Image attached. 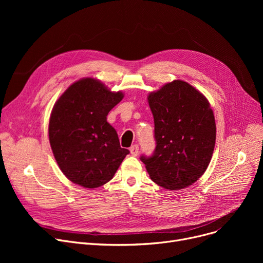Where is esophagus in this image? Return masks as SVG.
<instances>
[{"label": "esophagus", "mask_w": 263, "mask_h": 263, "mask_svg": "<svg viewBox=\"0 0 263 263\" xmlns=\"http://www.w3.org/2000/svg\"><path fill=\"white\" fill-rule=\"evenodd\" d=\"M130 153L134 157L139 155V145H133L132 147H130Z\"/></svg>", "instance_id": "1"}]
</instances>
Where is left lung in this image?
<instances>
[{
    "instance_id": "8db88e82",
    "label": "left lung",
    "mask_w": 263,
    "mask_h": 263,
    "mask_svg": "<svg viewBox=\"0 0 263 263\" xmlns=\"http://www.w3.org/2000/svg\"><path fill=\"white\" fill-rule=\"evenodd\" d=\"M148 103L157 145L153 156L141 160L150 179L171 191L192 185L208 167L215 146L216 126L209 101L189 83L175 80L150 92Z\"/></svg>"
}]
</instances>
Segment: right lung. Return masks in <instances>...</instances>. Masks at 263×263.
Returning a JSON list of instances; mask_svg holds the SVG:
<instances>
[{
	"label": "right lung",
	"mask_w": 263,
	"mask_h": 263,
	"mask_svg": "<svg viewBox=\"0 0 263 263\" xmlns=\"http://www.w3.org/2000/svg\"><path fill=\"white\" fill-rule=\"evenodd\" d=\"M123 98L93 78L81 79L55 102L49 121V141L55 160L71 182L99 187L112 179L130 153L120 147L108 112Z\"/></svg>",
	"instance_id": "1"
}]
</instances>
